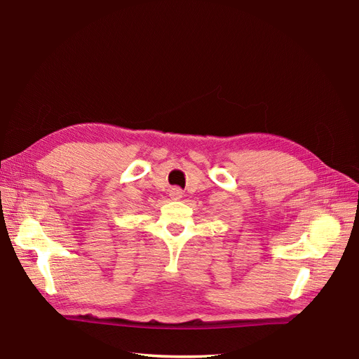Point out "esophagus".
<instances>
[{
  "instance_id": "34e87169",
  "label": "esophagus",
  "mask_w": 359,
  "mask_h": 359,
  "mask_svg": "<svg viewBox=\"0 0 359 359\" xmlns=\"http://www.w3.org/2000/svg\"><path fill=\"white\" fill-rule=\"evenodd\" d=\"M169 194H170L172 199H181L182 198V190L180 187H172L169 190Z\"/></svg>"
}]
</instances>
